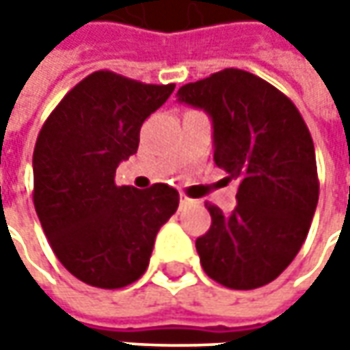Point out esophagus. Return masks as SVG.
<instances>
[{
    "mask_svg": "<svg viewBox=\"0 0 350 350\" xmlns=\"http://www.w3.org/2000/svg\"><path fill=\"white\" fill-rule=\"evenodd\" d=\"M181 208H187V206H193V204H196V200L195 198H189L187 195H181Z\"/></svg>",
    "mask_w": 350,
    "mask_h": 350,
    "instance_id": "esophagus-1",
    "label": "esophagus"
}]
</instances>
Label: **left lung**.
I'll return each instance as SVG.
<instances>
[{
	"instance_id": "left-lung-1",
	"label": "left lung",
	"mask_w": 350,
	"mask_h": 350,
	"mask_svg": "<svg viewBox=\"0 0 350 350\" xmlns=\"http://www.w3.org/2000/svg\"><path fill=\"white\" fill-rule=\"evenodd\" d=\"M214 128V163L237 183V206L196 239L204 273L234 290L273 282L310 232L319 196L316 150L302 115L284 93L257 75L226 68L177 91Z\"/></svg>"
}]
</instances>
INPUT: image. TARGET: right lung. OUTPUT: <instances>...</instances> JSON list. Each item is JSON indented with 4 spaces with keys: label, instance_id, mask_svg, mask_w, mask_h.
Returning <instances> with one entry per match:
<instances>
[{
    "label": "right lung",
    "instance_id": "obj_1",
    "mask_svg": "<svg viewBox=\"0 0 350 350\" xmlns=\"http://www.w3.org/2000/svg\"><path fill=\"white\" fill-rule=\"evenodd\" d=\"M175 85L93 72L50 113L33 154V200L58 261L81 282L122 288L138 280L155 235L179 206L165 183L116 187L120 161L136 154L140 128Z\"/></svg>",
    "mask_w": 350,
    "mask_h": 350
}]
</instances>
